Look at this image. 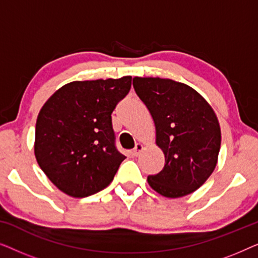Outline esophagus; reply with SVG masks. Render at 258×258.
I'll return each mask as SVG.
<instances>
[{"mask_svg":"<svg viewBox=\"0 0 258 258\" xmlns=\"http://www.w3.org/2000/svg\"><path fill=\"white\" fill-rule=\"evenodd\" d=\"M142 150H143V144L137 143L136 146H135V148H134V149H133V155H134V156H139V154Z\"/></svg>","mask_w":258,"mask_h":258,"instance_id":"esophagus-1","label":"esophagus"}]
</instances>
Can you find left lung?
Instances as JSON below:
<instances>
[{
  "mask_svg": "<svg viewBox=\"0 0 258 258\" xmlns=\"http://www.w3.org/2000/svg\"><path fill=\"white\" fill-rule=\"evenodd\" d=\"M137 96L153 116L164 168L148 176L155 191L169 199L189 195L213 174L221 148L220 123L209 103L184 83L134 77Z\"/></svg>",
  "mask_w": 258,
  "mask_h": 258,
  "instance_id": "8db88e82",
  "label": "left lung"
}]
</instances>
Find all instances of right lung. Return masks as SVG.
Masks as SVG:
<instances>
[{
    "label": "right lung",
    "instance_id": "right-lung-1",
    "mask_svg": "<svg viewBox=\"0 0 258 258\" xmlns=\"http://www.w3.org/2000/svg\"><path fill=\"white\" fill-rule=\"evenodd\" d=\"M130 87L132 76L75 81L59 88L42 107L35 156L67 195L88 197L114 179L125 156L116 148L111 114Z\"/></svg>",
    "mask_w": 258,
    "mask_h": 258
}]
</instances>
